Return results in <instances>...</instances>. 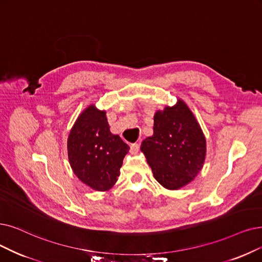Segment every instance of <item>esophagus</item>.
<instances>
[{"label": "esophagus", "mask_w": 262, "mask_h": 262, "mask_svg": "<svg viewBox=\"0 0 262 262\" xmlns=\"http://www.w3.org/2000/svg\"><path fill=\"white\" fill-rule=\"evenodd\" d=\"M139 149H140V145L138 143H133V144L130 145V151L131 152L135 154V152L139 151Z\"/></svg>", "instance_id": "34e87169"}]
</instances>
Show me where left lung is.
Masks as SVG:
<instances>
[{"instance_id":"left-lung-1","label":"left lung","mask_w":262,"mask_h":262,"mask_svg":"<svg viewBox=\"0 0 262 262\" xmlns=\"http://www.w3.org/2000/svg\"><path fill=\"white\" fill-rule=\"evenodd\" d=\"M141 150L155 179L166 189L190 183L203 166L204 134L193 114L182 100L154 116V135L143 141Z\"/></svg>"}]
</instances>
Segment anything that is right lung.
Instances as JSON below:
<instances>
[{"label":"right lung","instance_id":"add662e5","mask_svg":"<svg viewBox=\"0 0 262 262\" xmlns=\"http://www.w3.org/2000/svg\"><path fill=\"white\" fill-rule=\"evenodd\" d=\"M130 147L112 134L106 113L89 106L81 113L68 140L69 160L78 179L90 188L105 191L117 182Z\"/></svg>","mask_w":262,"mask_h":262}]
</instances>
